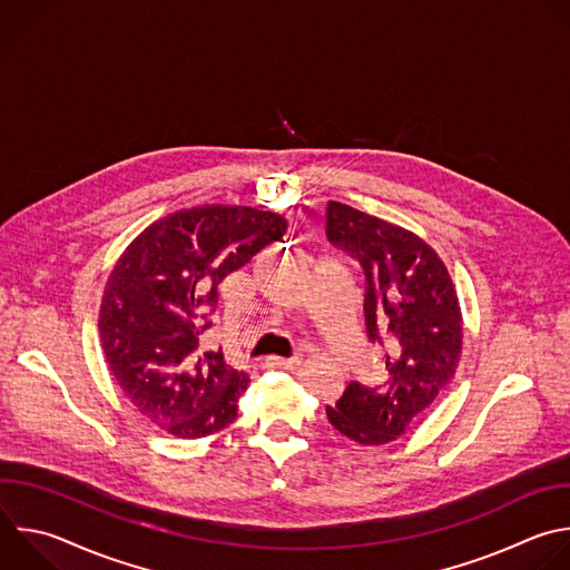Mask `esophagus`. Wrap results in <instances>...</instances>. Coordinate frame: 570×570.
Returning a JSON list of instances; mask_svg holds the SVG:
<instances>
[{"instance_id":"34e87169","label":"esophagus","mask_w":570,"mask_h":570,"mask_svg":"<svg viewBox=\"0 0 570 570\" xmlns=\"http://www.w3.org/2000/svg\"><path fill=\"white\" fill-rule=\"evenodd\" d=\"M266 366H273V368H293L299 364V357L293 355V357H279V355H268L266 360Z\"/></svg>"}]
</instances>
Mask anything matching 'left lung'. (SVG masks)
<instances>
[{"mask_svg":"<svg viewBox=\"0 0 570 570\" xmlns=\"http://www.w3.org/2000/svg\"><path fill=\"white\" fill-rule=\"evenodd\" d=\"M326 239L364 275V331L385 360L381 381H351L326 416L360 445H385L452 381L463 340L459 297L439 255L401 226L328 202Z\"/></svg>","mask_w":570,"mask_h":570,"instance_id":"obj_1","label":"left lung"}]
</instances>
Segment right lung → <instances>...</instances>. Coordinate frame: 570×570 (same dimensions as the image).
I'll return each mask as SVG.
<instances>
[{"label": "right lung", "mask_w": 570, "mask_h": 570, "mask_svg": "<svg viewBox=\"0 0 570 570\" xmlns=\"http://www.w3.org/2000/svg\"><path fill=\"white\" fill-rule=\"evenodd\" d=\"M284 217L244 206H202L145 228L120 255L100 306L109 371L131 405L178 439L237 419L248 373L208 351L219 284L282 239Z\"/></svg>", "instance_id": "1"}]
</instances>
